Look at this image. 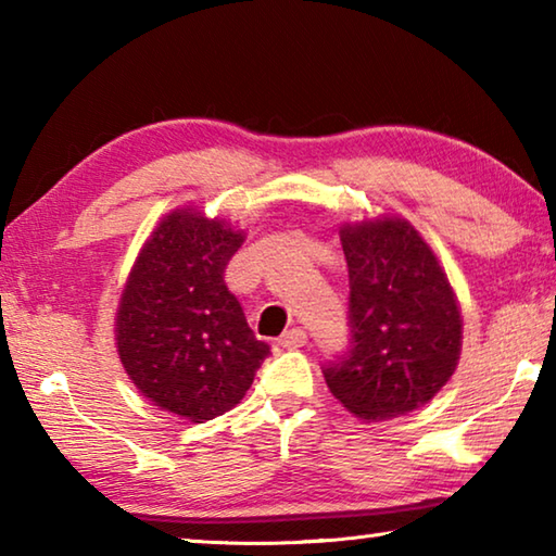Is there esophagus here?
<instances>
[{
  "label": "esophagus",
  "instance_id": "esophagus-1",
  "mask_svg": "<svg viewBox=\"0 0 556 556\" xmlns=\"http://www.w3.org/2000/svg\"><path fill=\"white\" fill-rule=\"evenodd\" d=\"M308 336L304 328H289V331L279 338V345L285 348H299V345H306Z\"/></svg>",
  "mask_w": 556,
  "mask_h": 556
}]
</instances>
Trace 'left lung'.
<instances>
[{"instance_id":"8db88e82","label":"left lung","mask_w":556,"mask_h":556,"mask_svg":"<svg viewBox=\"0 0 556 556\" xmlns=\"http://www.w3.org/2000/svg\"><path fill=\"white\" fill-rule=\"evenodd\" d=\"M345 353L324 365L333 397L363 419L427 404L454 375L460 314L434 252L407 220L345 225Z\"/></svg>"}]
</instances>
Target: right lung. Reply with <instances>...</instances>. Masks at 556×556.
Segmentation results:
<instances>
[{
  "label": "right lung",
  "mask_w": 556,
  "mask_h": 556,
  "mask_svg": "<svg viewBox=\"0 0 556 556\" xmlns=\"http://www.w3.org/2000/svg\"><path fill=\"white\" fill-rule=\"evenodd\" d=\"M242 232L191 208L166 215L131 269L117 351L156 407L208 421L238 404L269 355L225 285Z\"/></svg>",
  "instance_id": "add662e5"
}]
</instances>
